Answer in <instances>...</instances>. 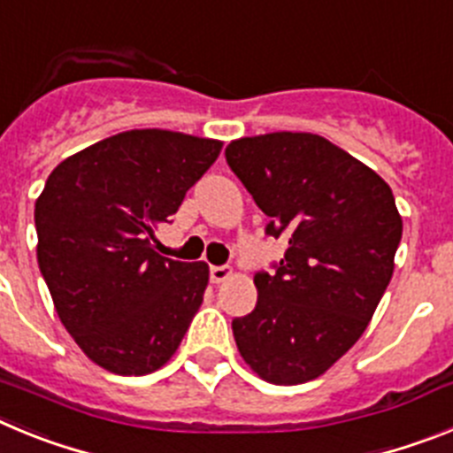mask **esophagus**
I'll return each instance as SVG.
<instances>
[{"label":"esophagus","mask_w":453,"mask_h":453,"mask_svg":"<svg viewBox=\"0 0 453 453\" xmlns=\"http://www.w3.org/2000/svg\"><path fill=\"white\" fill-rule=\"evenodd\" d=\"M231 274H234V272H231V267H226V265H213V267H211V281H213V283L226 281Z\"/></svg>","instance_id":"esophagus-1"}]
</instances>
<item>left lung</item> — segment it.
Segmentation results:
<instances>
[{"label": "left lung", "mask_w": 453, "mask_h": 453, "mask_svg": "<svg viewBox=\"0 0 453 453\" xmlns=\"http://www.w3.org/2000/svg\"><path fill=\"white\" fill-rule=\"evenodd\" d=\"M226 163L286 238L274 272H256V308L234 319L240 356L274 386L329 370L367 329L395 270L402 215L386 181L322 135L234 140Z\"/></svg>", "instance_id": "1"}]
</instances>
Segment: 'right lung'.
<instances>
[{
  "instance_id": "obj_1",
  "label": "right lung",
  "mask_w": 453,
  "mask_h": 453,
  "mask_svg": "<svg viewBox=\"0 0 453 453\" xmlns=\"http://www.w3.org/2000/svg\"><path fill=\"white\" fill-rule=\"evenodd\" d=\"M219 150L179 131H124L65 158L40 192V272L67 334L104 370L150 374L181 345L208 265L158 256L151 242Z\"/></svg>"
}]
</instances>
